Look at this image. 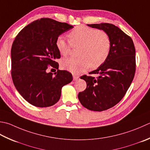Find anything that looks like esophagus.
Instances as JSON below:
<instances>
[{
	"instance_id": "esophagus-1",
	"label": "esophagus",
	"mask_w": 150,
	"mask_h": 150,
	"mask_svg": "<svg viewBox=\"0 0 150 150\" xmlns=\"http://www.w3.org/2000/svg\"><path fill=\"white\" fill-rule=\"evenodd\" d=\"M73 81H77V79L79 78V76L75 75H73Z\"/></svg>"
}]
</instances>
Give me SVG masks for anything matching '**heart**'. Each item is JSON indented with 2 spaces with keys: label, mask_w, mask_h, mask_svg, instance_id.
I'll list each match as a JSON object with an SVG mask.
<instances>
[{
  "label": "heart",
  "mask_w": 150,
  "mask_h": 150,
  "mask_svg": "<svg viewBox=\"0 0 150 150\" xmlns=\"http://www.w3.org/2000/svg\"><path fill=\"white\" fill-rule=\"evenodd\" d=\"M69 41L62 36L56 40L58 51L62 56L69 54L71 47H77L78 58L62 60V68L78 74L90 66L97 68L103 64L110 54L111 40L106 32L85 26H79L68 34Z\"/></svg>",
  "instance_id": "b5f03b06"
}]
</instances>
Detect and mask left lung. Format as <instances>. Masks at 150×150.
<instances>
[{"mask_svg":"<svg viewBox=\"0 0 150 150\" xmlns=\"http://www.w3.org/2000/svg\"><path fill=\"white\" fill-rule=\"evenodd\" d=\"M87 25L106 32L111 40V49L106 61L90 73L98 77L81 76L87 86L78 98L88 109L103 111L118 103L129 88L135 74V47L131 38L118 26L109 23Z\"/></svg>","mask_w":150,"mask_h":150,"instance_id":"left-lung-1","label":"left lung"}]
</instances>
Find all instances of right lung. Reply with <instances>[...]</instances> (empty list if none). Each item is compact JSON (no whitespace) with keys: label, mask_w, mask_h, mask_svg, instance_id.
Here are the masks:
<instances>
[{"label":"right lung","mask_w":150,"mask_h":150,"mask_svg":"<svg viewBox=\"0 0 150 150\" xmlns=\"http://www.w3.org/2000/svg\"><path fill=\"white\" fill-rule=\"evenodd\" d=\"M73 27L41 18L26 26L15 38L11 49V78L19 93L34 106L54 105L60 98L62 86L73 81L71 73L58 69L56 60L60 54L55 45L57 38ZM49 67L57 69L54 76L48 72Z\"/></svg>","instance_id":"1"}]
</instances>
